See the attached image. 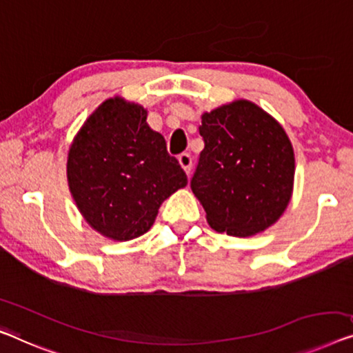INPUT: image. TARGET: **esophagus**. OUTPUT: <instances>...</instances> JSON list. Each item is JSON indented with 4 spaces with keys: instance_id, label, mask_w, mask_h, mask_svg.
Listing matches in <instances>:
<instances>
[{
    "instance_id": "esophagus-1",
    "label": "esophagus",
    "mask_w": 353,
    "mask_h": 353,
    "mask_svg": "<svg viewBox=\"0 0 353 353\" xmlns=\"http://www.w3.org/2000/svg\"><path fill=\"white\" fill-rule=\"evenodd\" d=\"M179 165H181L182 170L188 174V172H190V170H192V157H190V154L179 155Z\"/></svg>"
}]
</instances>
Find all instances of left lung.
<instances>
[{"label": "left lung", "mask_w": 353, "mask_h": 353, "mask_svg": "<svg viewBox=\"0 0 353 353\" xmlns=\"http://www.w3.org/2000/svg\"><path fill=\"white\" fill-rule=\"evenodd\" d=\"M192 192L210 228L249 238L274 225L292 199L294 152L283 126L249 99L203 112Z\"/></svg>", "instance_id": "obj_1"}]
</instances>
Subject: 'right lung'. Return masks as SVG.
Here are the masks:
<instances>
[{
	"label": "right lung",
	"instance_id": "add662e5",
	"mask_svg": "<svg viewBox=\"0 0 353 353\" xmlns=\"http://www.w3.org/2000/svg\"><path fill=\"white\" fill-rule=\"evenodd\" d=\"M66 177L85 222L117 243L147 233L161 203L187 185L165 138L147 125V109L122 97L108 98L83 122Z\"/></svg>",
	"mask_w": 353,
	"mask_h": 353
}]
</instances>
